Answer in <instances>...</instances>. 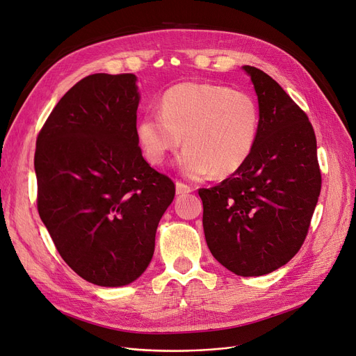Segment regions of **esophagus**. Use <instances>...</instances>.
Returning <instances> with one entry per match:
<instances>
[{"label":"esophagus","mask_w":356,"mask_h":356,"mask_svg":"<svg viewBox=\"0 0 356 356\" xmlns=\"http://www.w3.org/2000/svg\"><path fill=\"white\" fill-rule=\"evenodd\" d=\"M193 189L191 188V186L184 184L181 181H176V193L177 195H186V193H191Z\"/></svg>","instance_id":"34e87169"}]
</instances>
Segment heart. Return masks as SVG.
Wrapping results in <instances>:
<instances>
[{
  "mask_svg": "<svg viewBox=\"0 0 356 356\" xmlns=\"http://www.w3.org/2000/svg\"><path fill=\"white\" fill-rule=\"evenodd\" d=\"M258 125V106L248 93L183 82L165 90L160 112L140 120L137 136L145 159L156 165L180 147L184 136L177 167L184 176L200 179L239 170L255 147Z\"/></svg>",
  "mask_w": 356,
  "mask_h": 356,
  "instance_id": "b5f03b06",
  "label": "heart"
}]
</instances>
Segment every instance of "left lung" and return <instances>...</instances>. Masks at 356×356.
<instances>
[{
	"label": "left lung",
	"mask_w": 356,
	"mask_h": 356,
	"mask_svg": "<svg viewBox=\"0 0 356 356\" xmlns=\"http://www.w3.org/2000/svg\"><path fill=\"white\" fill-rule=\"evenodd\" d=\"M258 97L255 147L239 170L199 189L203 231L212 255L242 277L283 267L302 248L321 195L313 127L271 76L242 66Z\"/></svg>",
	"instance_id": "1"
}]
</instances>
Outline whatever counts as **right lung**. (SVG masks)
<instances>
[{"instance_id": "add662e5", "label": "right lung", "mask_w": 356, "mask_h": 356, "mask_svg": "<svg viewBox=\"0 0 356 356\" xmlns=\"http://www.w3.org/2000/svg\"><path fill=\"white\" fill-rule=\"evenodd\" d=\"M133 73H95L58 102L35 143L37 209L56 250L86 282L133 283L154 254L175 183L138 147Z\"/></svg>"}]
</instances>
